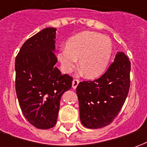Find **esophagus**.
Masks as SVG:
<instances>
[{"mask_svg":"<svg viewBox=\"0 0 147 147\" xmlns=\"http://www.w3.org/2000/svg\"><path fill=\"white\" fill-rule=\"evenodd\" d=\"M79 83H80V80H73V81H72V87H73L74 89H76V88L77 86L79 85Z\"/></svg>","mask_w":147,"mask_h":147,"instance_id":"obj_1","label":"esophagus"}]
</instances>
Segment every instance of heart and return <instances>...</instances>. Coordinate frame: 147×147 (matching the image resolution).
Wrapping results in <instances>:
<instances>
[{
  "label": "heart",
  "mask_w": 147,
  "mask_h": 147,
  "mask_svg": "<svg viewBox=\"0 0 147 147\" xmlns=\"http://www.w3.org/2000/svg\"><path fill=\"white\" fill-rule=\"evenodd\" d=\"M109 38L96 32H83L68 39L66 48L58 53V59L64 71L71 72L80 59V67L87 78L102 75L108 67L113 54Z\"/></svg>",
  "instance_id": "b5f03b06"
}]
</instances>
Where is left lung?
Segmentation results:
<instances>
[{
    "label": "left lung",
    "mask_w": 147,
    "mask_h": 147,
    "mask_svg": "<svg viewBox=\"0 0 147 147\" xmlns=\"http://www.w3.org/2000/svg\"><path fill=\"white\" fill-rule=\"evenodd\" d=\"M130 71L128 58L123 52H119L100 78L79 83L76 93L83 126L96 129L113 121L129 91Z\"/></svg>",
    "instance_id": "1"
}]
</instances>
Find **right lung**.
Listing matches in <instances>:
<instances>
[{
  "mask_svg": "<svg viewBox=\"0 0 147 147\" xmlns=\"http://www.w3.org/2000/svg\"><path fill=\"white\" fill-rule=\"evenodd\" d=\"M56 28L41 30L24 42L16 57V91L22 113L39 129L55 126L62 94L72 77L55 66Z\"/></svg>",
  "mask_w": 147,
  "mask_h": 147,
  "instance_id": "obj_1",
  "label": "right lung"
}]
</instances>
